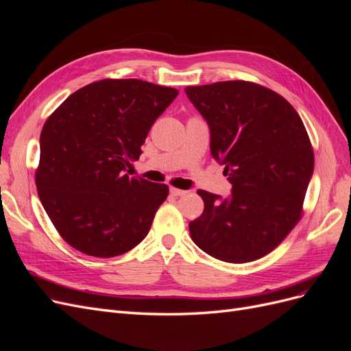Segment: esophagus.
<instances>
[{
  "mask_svg": "<svg viewBox=\"0 0 351 351\" xmlns=\"http://www.w3.org/2000/svg\"><path fill=\"white\" fill-rule=\"evenodd\" d=\"M169 193H171L174 197H180V196H184L187 192H186V190H182V189L171 187V189H169Z\"/></svg>",
  "mask_w": 351,
  "mask_h": 351,
  "instance_id": "34e87169",
  "label": "esophagus"
}]
</instances>
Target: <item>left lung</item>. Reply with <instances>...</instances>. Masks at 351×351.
<instances>
[{
  "mask_svg": "<svg viewBox=\"0 0 351 351\" xmlns=\"http://www.w3.org/2000/svg\"><path fill=\"white\" fill-rule=\"evenodd\" d=\"M206 120L210 154L226 165L231 195L197 190L204 214L190 237L212 258L244 263L272 252L303 214L315 156L300 115L281 95L244 80L187 86Z\"/></svg>",
  "mask_w": 351,
  "mask_h": 351,
  "instance_id": "obj_1",
  "label": "left lung"
}]
</instances>
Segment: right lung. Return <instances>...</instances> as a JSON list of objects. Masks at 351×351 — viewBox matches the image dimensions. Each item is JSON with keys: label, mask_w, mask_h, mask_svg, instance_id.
<instances>
[{"label": "right lung", "mask_w": 351, "mask_h": 351, "mask_svg": "<svg viewBox=\"0 0 351 351\" xmlns=\"http://www.w3.org/2000/svg\"><path fill=\"white\" fill-rule=\"evenodd\" d=\"M178 95L139 79H104L71 93L40 132L35 183L42 206L71 247L119 256L151 230L168 186L129 177L152 124Z\"/></svg>", "instance_id": "obj_1"}]
</instances>
